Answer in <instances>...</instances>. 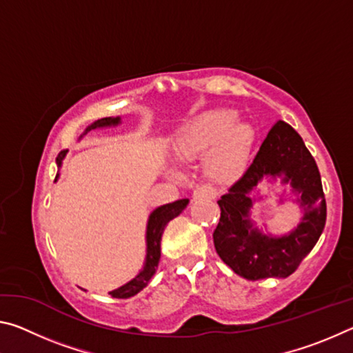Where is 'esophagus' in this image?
Here are the masks:
<instances>
[{
  "label": "esophagus",
  "mask_w": 353,
  "mask_h": 353,
  "mask_svg": "<svg viewBox=\"0 0 353 353\" xmlns=\"http://www.w3.org/2000/svg\"><path fill=\"white\" fill-rule=\"evenodd\" d=\"M216 196V191L210 185H201L193 191V199H213Z\"/></svg>",
  "instance_id": "1"
}]
</instances>
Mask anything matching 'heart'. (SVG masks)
Instances as JSON below:
<instances>
[{"label": "heart", "instance_id": "b5f03b06", "mask_svg": "<svg viewBox=\"0 0 353 353\" xmlns=\"http://www.w3.org/2000/svg\"><path fill=\"white\" fill-rule=\"evenodd\" d=\"M254 129L235 119V112L214 109L194 118L174 141V154L181 160L205 157V172L218 183H232L246 170Z\"/></svg>", "mask_w": 353, "mask_h": 353}]
</instances>
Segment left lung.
Instances as JSON below:
<instances>
[{
    "label": "left lung",
    "mask_w": 353,
    "mask_h": 353,
    "mask_svg": "<svg viewBox=\"0 0 353 353\" xmlns=\"http://www.w3.org/2000/svg\"><path fill=\"white\" fill-rule=\"evenodd\" d=\"M265 176L290 181L304 210L296 229L282 237L265 236L250 221L254 201L250 193ZM218 204L214 249L227 266L248 280L291 276L318 243L327 218L318 165L301 135L285 121L274 124L254 162Z\"/></svg>",
    "instance_id": "obj_1"
}]
</instances>
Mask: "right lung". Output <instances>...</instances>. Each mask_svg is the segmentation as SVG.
I'll use <instances>...</instances> for the list:
<instances>
[{"label": "right lung", "instance_id": "add662e5", "mask_svg": "<svg viewBox=\"0 0 353 353\" xmlns=\"http://www.w3.org/2000/svg\"><path fill=\"white\" fill-rule=\"evenodd\" d=\"M119 123H121V118L119 117L101 118V119H98V121L90 124V126L85 129V132H83L82 135H85L87 132H90V130H94V129L118 126ZM63 157H65V151H62L57 155L56 162H57L59 168L62 166ZM57 177H59V172L56 176V181H57ZM187 205H188V199H179V201L171 202V204H165L162 207L155 208V210L149 214L148 225H146V260H145V265H143V270L139 272V276H135L126 285H123V286H119V288L110 291L109 294L112 297H115V299L132 297L135 294H139V292L149 283V280H151V277L155 274V270H157V266H159L160 241H162V234H163L165 227L171 219L179 216V214L182 213V210Z\"/></svg>", "mask_w": 353, "mask_h": 353}]
</instances>
